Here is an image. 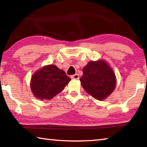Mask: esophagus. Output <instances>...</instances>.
<instances>
[{"instance_id": "1", "label": "esophagus", "mask_w": 147, "mask_h": 147, "mask_svg": "<svg viewBox=\"0 0 147 147\" xmlns=\"http://www.w3.org/2000/svg\"><path fill=\"white\" fill-rule=\"evenodd\" d=\"M71 78L72 79H75V80H78L80 78V76L78 74H75L74 75L71 76Z\"/></svg>"}]
</instances>
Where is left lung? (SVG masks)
Returning <instances> with one entry per match:
<instances>
[{
  "mask_svg": "<svg viewBox=\"0 0 147 147\" xmlns=\"http://www.w3.org/2000/svg\"><path fill=\"white\" fill-rule=\"evenodd\" d=\"M83 73L80 79L82 87L96 100L105 99L115 89V74L105 61H91L83 68Z\"/></svg>",
  "mask_w": 147,
  "mask_h": 147,
  "instance_id": "8db88e82",
  "label": "left lung"
}]
</instances>
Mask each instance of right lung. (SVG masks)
<instances>
[{
    "label": "right lung",
    "instance_id": "1",
    "mask_svg": "<svg viewBox=\"0 0 147 147\" xmlns=\"http://www.w3.org/2000/svg\"><path fill=\"white\" fill-rule=\"evenodd\" d=\"M71 78L55 65H46L36 71L31 78V89L40 100H51L62 92Z\"/></svg>",
    "mask_w": 147,
    "mask_h": 147
}]
</instances>
